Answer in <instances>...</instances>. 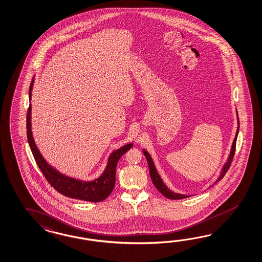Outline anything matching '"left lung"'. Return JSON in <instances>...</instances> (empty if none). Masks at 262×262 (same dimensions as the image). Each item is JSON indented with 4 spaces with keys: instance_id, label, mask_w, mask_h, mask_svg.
Returning <instances> with one entry per match:
<instances>
[{
    "instance_id": "left-lung-1",
    "label": "left lung",
    "mask_w": 262,
    "mask_h": 262,
    "mask_svg": "<svg viewBox=\"0 0 262 262\" xmlns=\"http://www.w3.org/2000/svg\"><path fill=\"white\" fill-rule=\"evenodd\" d=\"M236 114H237V112H236ZM237 124H238V126H237V130H236V134H235V137H234V139H233V145H232V149H231L230 156L228 157L227 162L224 164V166H223V168H222V170H221V172H220V177L217 178V180L215 181V183L220 181V180L223 178V177L225 176L227 170H229V168H230V166H231V163L233 161L234 151H235V144H236L237 135H238V130H239V120H238V115H237ZM143 154H144V156H146L147 161H148V164H149V176H150V178H151V181H152L154 185L156 186V189H157L158 191H160L165 198H169V199H174V200H176V199H183V198H189L188 195L181 194V193H177V192H173V191H170V189H169L166 185L164 184V182H163L161 177L159 176V173L157 172L156 167H155V164H154V161H152L151 157L149 156V152H148L146 149H143Z\"/></svg>"
}]
</instances>
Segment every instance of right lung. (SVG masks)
Masks as SVG:
<instances>
[{
  "mask_svg": "<svg viewBox=\"0 0 262 262\" xmlns=\"http://www.w3.org/2000/svg\"><path fill=\"white\" fill-rule=\"evenodd\" d=\"M34 79L29 86V100L31 99V92ZM31 105H29L27 115V135L29 140V147L34 156L36 163L39 169L47 178L50 183L57 191L68 198L80 199L90 202H100L105 200L113 191L115 185L116 166L121 156L133 147V143L127 144L120 149L113 150L107 159L106 169L98 178L92 181L79 180L73 177L64 176L60 171L53 168L51 165L45 160L41 152L36 146L35 141L31 132Z\"/></svg>",
  "mask_w": 262,
  "mask_h": 262,
  "instance_id": "1",
  "label": "right lung"
}]
</instances>
